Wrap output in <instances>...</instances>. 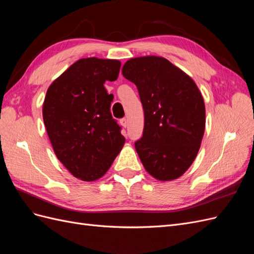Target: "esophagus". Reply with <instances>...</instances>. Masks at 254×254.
<instances>
[{
    "mask_svg": "<svg viewBox=\"0 0 254 254\" xmlns=\"http://www.w3.org/2000/svg\"><path fill=\"white\" fill-rule=\"evenodd\" d=\"M121 125L123 126V127H127L128 126V120L127 119H122L121 120Z\"/></svg>",
    "mask_w": 254,
    "mask_h": 254,
    "instance_id": "esophagus-1",
    "label": "esophagus"
}]
</instances>
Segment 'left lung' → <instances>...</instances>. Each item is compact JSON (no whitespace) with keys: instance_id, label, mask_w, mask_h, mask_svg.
Here are the masks:
<instances>
[{"instance_id":"8db88e82","label":"left lung","mask_w":254,"mask_h":254,"mask_svg":"<svg viewBox=\"0 0 254 254\" xmlns=\"http://www.w3.org/2000/svg\"><path fill=\"white\" fill-rule=\"evenodd\" d=\"M122 73L136 86L144 109L143 136L135 142L143 166L157 180L178 179L194 162L203 137L201 92L163 57L131 58Z\"/></svg>"}]
</instances>
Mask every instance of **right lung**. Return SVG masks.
Returning a JSON list of instances; mask_svg holds the SVG:
<instances>
[{
  "instance_id": "add662e5",
  "label": "right lung",
  "mask_w": 254,
  "mask_h": 254,
  "mask_svg": "<svg viewBox=\"0 0 254 254\" xmlns=\"http://www.w3.org/2000/svg\"><path fill=\"white\" fill-rule=\"evenodd\" d=\"M114 59L82 58L54 80L42 115L54 152L75 178L95 181L108 172L125 137L112 118L104 83L119 77Z\"/></svg>"
}]
</instances>
